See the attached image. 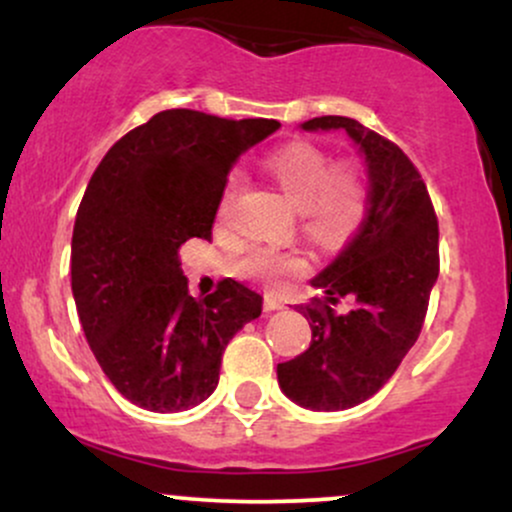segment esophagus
Listing matches in <instances>:
<instances>
[{
    "label": "esophagus",
    "instance_id": "1",
    "mask_svg": "<svg viewBox=\"0 0 512 512\" xmlns=\"http://www.w3.org/2000/svg\"><path fill=\"white\" fill-rule=\"evenodd\" d=\"M286 305V301L276 293H264V310H281Z\"/></svg>",
    "mask_w": 512,
    "mask_h": 512
}]
</instances>
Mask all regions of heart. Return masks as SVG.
<instances>
[{"mask_svg":"<svg viewBox=\"0 0 512 512\" xmlns=\"http://www.w3.org/2000/svg\"><path fill=\"white\" fill-rule=\"evenodd\" d=\"M276 185L301 209L308 236L320 243H339L363 221L368 187L361 168L337 163L320 146L291 142L264 161ZM236 199V182L226 187L219 214L226 216ZM305 260L296 252H281L267 245H252L236 262V274L262 286H279L289 276L301 274Z\"/></svg>","mask_w":512,"mask_h":512,"instance_id":"heart-1","label":"heart"}]
</instances>
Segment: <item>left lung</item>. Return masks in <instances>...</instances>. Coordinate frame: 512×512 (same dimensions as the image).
<instances>
[{"instance_id": "1", "label": "left lung", "mask_w": 512, "mask_h": 512, "mask_svg": "<svg viewBox=\"0 0 512 512\" xmlns=\"http://www.w3.org/2000/svg\"><path fill=\"white\" fill-rule=\"evenodd\" d=\"M305 132L344 129L368 170L366 219L310 284L325 291L301 305L313 330L301 356L276 366L281 392L313 411L366 402L392 378L419 339L438 279V219L407 154L358 120L339 115L303 122ZM349 297L352 310L331 308Z\"/></svg>"}]
</instances>
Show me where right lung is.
I'll return each instance as SVG.
<instances>
[{"mask_svg":"<svg viewBox=\"0 0 512 512\" xmlns=\"http://www.w3.org/2000/svg\"><path fill=\"white\" fill-rule=\"evenodd\" d=\"M281 125L163 110L134 127L91 175L72 236V293L93 356L122 397L168 414L219 385L233 334L262 313V296L223 279L192 298L178 250L211 238L226 175Z\"/></svg>","mask_w":512,"mask_h":512,"instance_id":"right-lung-1","label":"right lung"}]
</instances>
